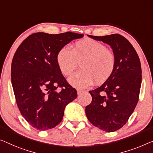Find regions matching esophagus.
<instances>
[{
    "instance_id": "34e87169",
    "label": "esophagus",
    "mask_w": 153,
    "mask_h": 153,
    "mask_svg": "<svg viewBox=\"0 0 153 153\" xmlns=\"http://www.w3.org/2000/svg\"><path fill=\"white\" fill-rule=\"evenodd\" d=\"M84 91H81V90H79V89H77V95H81L82 93H84Z\"/></svg>"
}]
</instances>
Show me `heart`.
Segmentation results:
<instances>
[{"label":"heart","mask_w":153,"mask_h":153,"mask_svg":"<svg viewBox=\"0 0 153 153\" xmlns=\"http://www.w3.org/2000/svg\"><path fill=\"white\" fill-rule=\"evenodd\" d=\"M56 60L60 71L69 76L81 62V71L68 78L69 83L77 88H86L94 81L104 83L112 75L115 66L113 52L98 41L85 39L77 42L73 51L65 46L58 52Z\"/></svg>","instance_id":"obj_1"}]
</instances>
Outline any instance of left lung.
I'll return each mask as SVG.
<instances>
[{"mask_svg":"<svg viewBox=\"0 0 153 153\" xmlns=\"http://www.w3.org/2000/svg\"><path fill=\"white\" fill-rule=\"evenodd\" d=\"M88 37L108 44L115 58L112 75L101 86L89 91L92 102L85 108L91 124L111 133L126 124L137 104L142 84L140 60L133 45L122 35Z\"/></svg>","mask_w":153,"mask_h":153,"instance_id":"8db88e82","label":"left lung"}]
</instances>
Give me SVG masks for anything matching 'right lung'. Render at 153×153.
I'll use <instances>...</instances> for the list:
<instances>
[{
	"instance_id": "right-lung-1",
	"label": "right lung",
	"mask_w": 153,
	"mask_h": 153,
	"mask_svg": "<svg viewBox=\"0 0 153 153\" xmlns=\"http://www.w3.org/2000/svg\"><path fill=\"white\" fill-rule=\"evenodd\" d=\"M83 34L66 32L33 33L22 42L11 63V84L17 105L29 124L39 131L62 121L65 107L77 97L56 60L61 48ZM62 88V90H57Z\"/></svg>"
}]
</instances>
